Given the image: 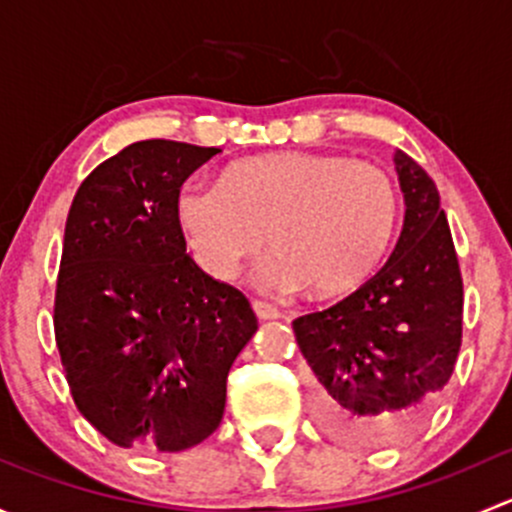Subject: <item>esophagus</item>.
I'll return each mask as SVG.
<instances>
[{"label":"esophagus","instance_id":"1","mask_svg":"<svg viewBox=\"0 0 512 512\" xmlns=\"http://www.w3.org/2000/svg\"><path fill=\"white\" fill-rule=\"evenodd\" d=\"M252 309H255V314L260 319L280 317V309H277L275 304H270V302H262V299H252Z\"/></svg>","mask_w":512,"mask_h":512}]
</instances>
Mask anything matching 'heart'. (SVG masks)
Instances as JSON below:
<instances>
[{
	"mask_svg": "<svg viewBox=\"0 0 512 512\" xmlns=\"http://www.w3.org/2000/svg\"><path fill=\"white\" fill-rule=\"evenodd\" d=\"M173 210L190 255L213 280H232L267 232L275 250L257 265V285L334 294L386 255L401 198L394 178L366 160L267 153L227 165L218 183L185 180Z\"/></svg>",
	"mask_w": 512,
	"mask_h": 512,
	"instance_id": "1",
	"label": "heart"
}]
</instances>
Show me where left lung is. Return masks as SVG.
<instances>
[{"label": "left lung", "instance_id": "1", "mask_svg": "<svg viewBox=\"0 0 512 512\" xmlns=\"http://www.w3.org/2000/svg\"><path fill=\"white\" fill-rule=\"evenodd\" d=\"M394 163L406 218L391 257L349 297L292 322L319 426L352 446L414 436L461 352L463 280L436 183L404 151Z\"/></svg>", "mask_w": 512, "mask_h": 512}]
</instances>
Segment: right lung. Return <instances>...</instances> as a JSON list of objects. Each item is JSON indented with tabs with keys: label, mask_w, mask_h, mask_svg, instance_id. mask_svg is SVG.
Segmentation results:
<instances>
[{
	"label": "right lung",
	"mask_w": 512,
	"mask_h": 512,
	"mask_svg": "<svg viewBox=\"0 0 512 512\" xmlns=\"http://www.w3.org/2000/svg\"><path fill=\"white\" fill-rule=\"evenodd\" d=\"M220 153L138 141L81 183L54 299L81 416L121 448L185 451L223 421L227 371L257 332L245 294L185 252L175 190Z\"/></svg>",
	"instance_id": "obj_1"
}]
</instances>
